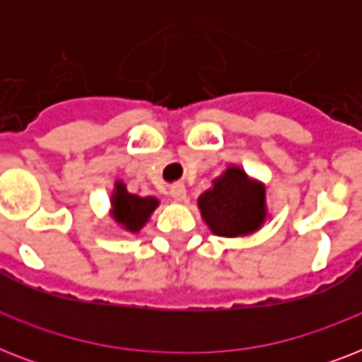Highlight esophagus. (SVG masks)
I'll return each mask as SVG.
<instances>
[{"label": "esophagus", "instance_id": "1", "mask_svg": "<svg viewBox=\"0 0 362 362\" xmlns=\"http://www.w3.org/2000/svg\"><path fill=\"white\" fill-rule=\"evenodd\" d=\"M170 195H173V199H176V201H186L187 199V189L184 184H175V186L170 187Z\"/></svg>", "mask_w": 362, "mask_h": 362}]
</instances>
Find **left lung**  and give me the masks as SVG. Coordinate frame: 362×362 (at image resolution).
Listing matches in <instances>:
<instances>
[{
    "instance_id": "1",
    "label": "left lung",
    "mask_w": 362,
    "mask_h": 362,
    "mask_svg": "<svg viewBox=\"0 0 362 362\" xmlns=\"http://www.w3.org/2000/svg\"><path fill=\"white\" fill-rule=\"evenodd\" d=\"M201 216L218 237L252 235L267 220V189L246 170L231 165L212 180V187L197 201Z\"/></svg>"
}]
</instances>
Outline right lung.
I'll list each match as a JSON object with an SVG mask.
<instances>
[{
  "instance_id": "right-lung-1",
  "label": "right lung",
  "mask_w": 362,
  "mask_h": 362,
  "mask_svg": "<svg viewBox=\"0 0 362 362\" xmlns=\"http://www.w3.org/2000/svg\"><path fill=\"white\" fill-rule=\"evenodd\" d=\"M159 206V201L152 195L141 197L127 192L122 180L115 182V192L110 195V216L124 231L139 233L146 226L152 212Z\"/></svg>"
}]
</instances>
